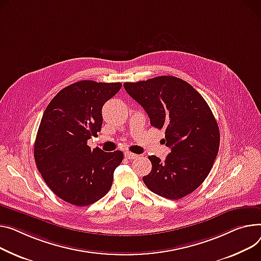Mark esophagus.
I'll list each match as a JSON object with an SVG mask.
<instances>
[{
    "label": "esophagus",
    "mask_w": 261,
    "mask_h": 261,
    "mask_svg": "<svg viewBox=\"0 0 261 261\" xmlns=\"http://www.w3.org/2000/svg\"><path fill=\"white\" fill-rule=\"evenodd\" d=\"M125 158L127 159V160H135V159H137L138 158V155H136V154H134V153H131V152H125Z\"/></svg>",
    "instance_id": "34e87169"
}]
</instances>
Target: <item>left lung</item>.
I'll list each match as a JSON object with an SVG mask.
<instances>
[{
	"instance_id": "1",
	"label": "left lung",
	"mask_w": 261,
	"mask_h": 261,
	"mask_svg": "<svg viewBox=\"0 0 261 261\" xmlns=\"http://www.w3.org/2000/svg\"><path fill=\"white\" fill-rule=\"evenodd\" d=\"M124 87L151 125L166 130L164 143L171 149L165 162L149 156L152 170L143 177L145 185L173 200L192 193L209 175L219 149V128L209 105L189 83L171 75Z\"/></svg>"
}]
</instances>
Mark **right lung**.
Here are the masks:
<instances>
[{"label": "right lung", "mask_w": 261, "mask_h": 261, "mask_svg": "<svg viewBox=\"0 0 261 261\" xmlns=\"http://www.w3.org/2000/svg\"><path fill=\"white\" fill-rule=\"evenodd\" d=\"M120 88V83L80 81L62 89L44 111L34 160L52 192L69 203H94L112 186L123 152L91 150L87 142L101 129L103 103Z\"/></svg>", "instance_id": "1"}]
</instances>
